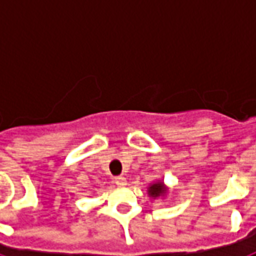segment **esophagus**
Instances as JSON below:
<instances>
[{
  "mask_svg": "<svg viewBox=\"0 0 256 256\" xmlns=\"http://www.w3.org/2000/svg\"><path fill=\"white\" fill-rule=\"evenodd\" d=\"M115 184H116V185H120V186H123V185H126V178L123 177V176H119V177L115 178Z\"/></svg>",
  "mask_w": 256,
  "mask_h": 256,
  "instance_id": "esophagus-1",
  "label": "esophagus"
}]
</instances>
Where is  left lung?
Listing matches in <instances>:
<instances>
[{"label":"left lung","instance_id":"obj_1","mask_svg":"<svg viewBox=\"0 0 256 256\" xmlns=\"http://www.w3.org/2000/svg\"><path fill=\"white\" fill-rule=\"evenodd\" d=\"M166 192L164 190V186H163V184H154V185H150V196H159V194H163V193Z\"/></svg>","mask_w":256,"mask_h":256}]
</instances>
